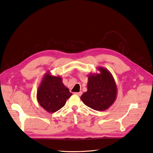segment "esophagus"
<instances>
[{"label":"esophagus","instance_id":"34e87169","mask_svg":"<svg viewBox=\"0 0 153 153\" xmlns=\"http://www.w3.org/2000/svg\"><path fill=\"white\" fill-rule=\"evenodd\" d=\"M75 94H76V95L79 96V97H81V96L82 94V91H80V92H78V93H76Z\"/></svg>","mask_w":153,"mask_h":153}]
</instances>
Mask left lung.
Masks as SVG:
<instances>
[{
    "mask_svg": "<svg viewBox=\"0 0 153 153\" xmlns=\"http://www.w3.org/2000/svg\"><path fill=\"white\" fill-rule=\"evenodd\" d=\"M100 73H90L88 76V91L81 100L86 106L94 110L105 111L111 106L117 98V88L110 72L98 67Z\"/></svg>",
    "mask_w": 153,
    "mask_h": 153,
    "instance_id": "1",
    "label": "left lung"
}]
</instances>
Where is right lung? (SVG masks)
<instances>
[{"instance_id":"add662e5","label":"right lung","mask_w":153,"mask_h":153,"mask_svg":"<svg viewBox=\"0 0 153 153\" xmlns=\"http://www.w3.org/2000/svg\"><path fill=\"white\" fill-rule=\"evenodd\" d=\"M72 94L62 82L60 76L45 74L37 90L36 98L42 108L49 113H54L63 107Z\"/></svg>"}]
</instances>
